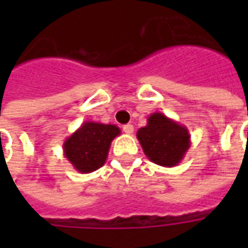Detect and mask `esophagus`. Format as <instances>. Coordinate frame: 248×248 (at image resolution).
<instances>
[{
  "label": "esophagus",
  "mask_w": 248,
  "mask_h": 248,
  "mask_svg": "<svg viewBox=\"0 0 248 248\" xmlns=\"http://www.w3.org/2000/svg\"><path fill=\"white\" fill-rule=\"evenodd\" d=\"M122 130H124L126 134H133V131H134V126L127 124H124V127H122Z\"/></svg>",
  "instance_id": "34e87169"
}]
</instances>
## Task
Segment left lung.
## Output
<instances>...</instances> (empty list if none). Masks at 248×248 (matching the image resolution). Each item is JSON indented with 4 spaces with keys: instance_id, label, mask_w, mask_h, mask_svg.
Wrapping results in <instances>:
<instances>
[{
    "instance_id": "1",
    "label": "left lung",
    "mask_w": 248,
    "mask_h": 248,
    "mask_svg": "<svg viewBox=\"0 0 248 248\" xmlns=\"http://www.w3.org/2000/svg\"><path fill=\"white\" fill-rule=\"evenodd\" d=\"M137 138L145 155L163 167L179 165L191 145L186 126L158 111L149 115L147 124L137 131Z\"/></svg>"
}]
</instances>
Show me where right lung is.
<instances>
[{
	"instance_id": "1",
	"label": "right lung",
	"mask_w": 248,
	"mask_h": 248,
	"mask_svg": "<svg viewBox=\"0 0 248 248\" xmlns=\"http://www.w3.org/2000/svg\"><path fill=\"white\" fill-rule=\"evenodd\" d=\"M121 130L115 124L86 121L63 142V155L77 171L93 172L105 165L110 145Z\"/></svg>"
}]
</instances>
